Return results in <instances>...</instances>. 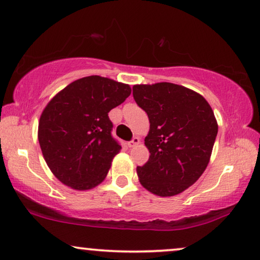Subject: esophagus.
<instances>
[{
	"label": "esophagus",
	"instance_id": "obj_1",
	"mask_svg": "<svg viewBox=\"0 0 260 260\" xmlns=\"http://www.w3.org/2000/svg\"><path fill=\"white\" fill-rule=\"evenodd\" d=\"M139 144H140V139H139L138 137L133 138V140L128 142V147H135V146H138Z\"/></svg>",
	"mask_w": 260,
	"mask_h": 260
}]
</instances>
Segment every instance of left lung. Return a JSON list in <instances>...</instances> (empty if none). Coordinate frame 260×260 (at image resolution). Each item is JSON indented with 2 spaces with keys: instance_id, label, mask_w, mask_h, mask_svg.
<instances>
[{
  "instance_id": "8db88e82",
  "label": "left lung",
  "mask_w": 260,
  "mask_h": 260,
  "mask_svg": "<svg viewBox=\"0 0 260 260\" xmlns=\"http://www.w3.org/2000/svg\"><path fill=\"white\" fill-rule=\"evenodd\" d=\"M134 100L147 113L148 161L137 167L139 181L158 197L184 192L210 162L218 122L203 95L171 82L134 85Z\"/></svg>"
}]
</instances>
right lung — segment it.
<instances>
[{"instance_id":"right-lung-1","label":"right lung","mask_w":260,"mask_h":260,"mask_svg":"<svg viewBox=\"0 0 260 260\" xmlns=\"http://www.w3.org/2000/svg\"><path fill=\"white\" fill-rule=\"evenodd\" d=\"M131 87L99 75L75 80L50 99L39 120L43 158L62 184L76 191L100 185L121 149L112 138L108 113Z\"/></svg>"}]
</instances>
